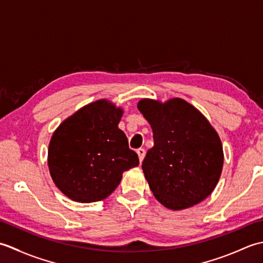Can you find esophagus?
Returning <instances> with one entry per match:
<instances>
[{
  "label": "esophagus",
  "instance_id": "obj_1",
  "mask_svg": "<svg viewBox=\"0 0 263 263\" xmlns=\"http://www.w3.org/2000/svg\"><path fill=\"white\" fill-rule=\"evenodd\" d=\"M137 154L139 156V159H140V161H142L143 158H144V156H146V150H144L143 148H139L137 150Z\"/></svg>",
  "mask_w": 263,
  "mask_h": 263
}]
</instances>
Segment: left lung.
I'll list each match as a JSON object with an SVG mask.
<instances>
[{
	"label": "left lung",
	"mask_w": 263,
	"mask_h": 263,
	"mask_svg": "<svg viewBox=\"0 0 263 263\" xmlns=\"http://www.w3.org/2000/svg\"><path fill=\"white\" fill-rule=\"evenodd\" d=\"M138 108L153 127L155 144L142 170L156 199L173 210L201 202L214 191L224 164L217 132L181 98L165 104L142 99Z\"/></svg>",
	"instance_id": "1"
}]
</instances>
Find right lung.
Instances as JSON below:
<instances>
[{
  "mask_svg": "<svg viewBox=\"0 0 263 263\" xmlns=\"http://www.w3.org/2000/svg\"><path fill=\"white\" fill-rule=\"evenodd\" d=\"M122 109L107 100L89 104L66 119L51 139L48 167L54 183L77 202H96L114 191L123 172L139 165L119 128Z\"/></svg>",
  "mask_w": 263,
  "mask_h": 263,
  "instance_id": "right-lung-1",
  "label": "right lung"
}]
</instances>
